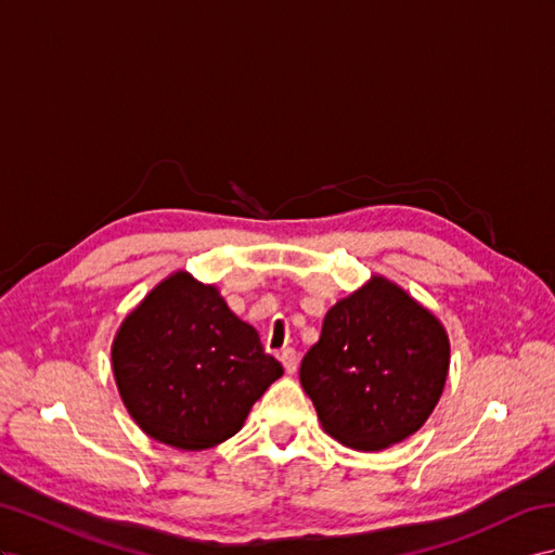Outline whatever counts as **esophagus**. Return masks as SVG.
Here are the masks:
<instances>
[{
	"mask_svg": "<svg viewBox=\"0 0 555 555\" xmlns=\"http://www.w3.org/2000/svg\"><path fill=\"white\" fill-rule=\"evenodd\" d=\"M279 361L283 363V367H286L288 375H295V371H297V353L293 349H283L279 353Z\"/></svg>",
	"mask_w": 555,
	"mask_h": 555,
	"instance_id": "esophagus-1",
	"label": "esophagus"
}]
</instances>
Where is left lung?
I'll return each instance as SVG.
<instances>
[{"mask_svg": "<svg viewBox=\"0 0 555 555\" xmlns=\"http://www.w3.org/2000/svg\"><path fill=\"white\" fill-rule=\"evenodd\" d=\"M450 343L440 321L385 276L343 297L300 365L321 426L375 452L413 436L443 393Z\"/></svg>", "mask_w": 555, "mask_h": 555, "instance_id": "1", "label": "left lung"}]
</instances>
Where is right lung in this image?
Segmentation results:
<instances>
[{"label": "right lung", "instance_id": "add662e5", "mask_svg": "<svg viewBox=\"0 0 555 555\" xmlns=\"http://www.w3.org/2000/svg\"><path fill=\"white\" fill-rule=\"evenodd\" d=\"M112 371L129 415L150 438L206 450L244 426L283 375L258 331L216 286L176 272L152 288L112 343Z\"/></svg>", "mask_w": 555, "mask_h": 555}]
</instances>
